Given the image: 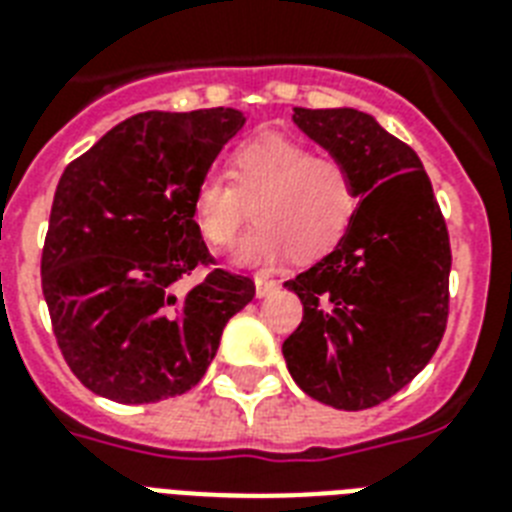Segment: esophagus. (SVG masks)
I'll return each mask as SVG.
<instances>
[{
  "label": "esophagus",
  "mask_w": 512,
  "mask_h": 512,
  "mask_svg": "<svg viewBox=\"0 0 512 512\" xmlns=\"http://www.w3.org/2000/svg\"><path fill=\"white\" fill-rule=\"evenodd\" d=\"M255 292L257 297H268L273 292H279V281L268 276V273H257L255 276Z\"/></svg>",
  "instance_id": "esophagus-1"
}]
</instances>
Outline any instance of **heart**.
<instances>
[{"label":"heart","mask_w":512,"mask_h":512,"mask_svg":"<svg viewBox=\"0 0 512 512\" xmlns=\"http://www.w3.org/2000/svg\"><path fill=\"white\" fill-rule=\"evenodd\" d=\"M227 183L204 172L191 193V220L212 249L231 247L247 207L252 231L233 252V263L257 268L279 263L292 249L297 260L327 255L353 223L358 191L348 167L284 135H260L233 148Z\"/></svg>","instance_id":"heart-1"}]
</instances>
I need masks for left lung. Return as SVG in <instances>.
Here are the masks:
<instances>
[{
    "instance_id": "left-lung-1",
    "label": "left lung",
    "mask_w": 512,
    "mask_h": 512,
    "mask_svg": "<svg viewBox=\"0 0 512 512\" xmlns=\"http://www.w3.org/2000/svg\"><path fill=\"white\" fill-rule=\"evenodd\" d=\"M292 122L348 167L353 223L335 249L284 281L303 321L284 340L292 380L358 412L425 369L444 337L452 249L420 156L356 108H295Z\"/></svg>"
}]
</instances>
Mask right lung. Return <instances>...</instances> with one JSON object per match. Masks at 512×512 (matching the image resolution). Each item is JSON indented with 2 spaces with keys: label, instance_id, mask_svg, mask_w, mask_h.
<instances>
[{
  "label": "right lung",
  "instance_id": "right-lung-1",
  "mask_svg": "<svg viewBox=\"0 0 512 512\" xmlns=\"http://www.w3.org/2000/svg\"><path fill=\"white\" fill-rule=\"evenodd\" d=\"M239 108L124 119L66 167L52 199L42 292L66 364L116 404H154L204 377L231 316L255 284L209 263L191 193L244 127Z\"/></svg>",
  "mask_w": 512,
  "mask_h": 512
}]
</instances>
